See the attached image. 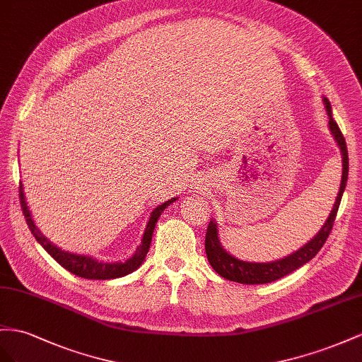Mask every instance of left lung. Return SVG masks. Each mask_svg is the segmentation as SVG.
<instances>
[{"label": "left lung", "mask_w": 362, "mask_h": 362, "mask_svg": "<svg viewBox=\"0 0 362 362\" xmlns=\"http://www.w3.org/2000/svg\"><path fill=\"white\" fill-rule=\"evenodd\" d=\"M323 101H325L327 117H329V129L332 132V135L338 144L339 150H341V156H343L341 158L343 159L341 185H339V191L337 195L335 204L332 211H330L326 223L311 241H308L302 249H298L290 256H285L282 259L273 261V262H245L241 259H236L235 256L227 253L223 249V245L218 240V226H216V221L211 220L208 226V232H206V241H204L206 255H208V261L212 265L214 270L221 277L227 279V281L245 284V285H259V284L274 282L277 279L293 273L294 270H297V268H300L302 265L311 261L326 243L330 230H332L335 216L339 208V203H341V197L347 183L349 154H347V146H346V139L343 136V133L339 130L335 119L332 118V107H330V103L327 98H323Z\"/></svg>", "instance_id": "1"}]
</instances>
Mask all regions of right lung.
<instances>
[{"label": "right lung", "mask_w": 362, "mask_h": 362, "mask_svg": "<svg viewBox=\"0 0 362 362\" xmlns=\"http://www.w3.org/2000/svg\"><path fill=\"white\" fill-rule=\"evenodd\" d=\"M19 200H21V208H23V212H24V216H25V221L28 224V229L32 230L36 241L44 247V249L49 253L51 257H54V259L62 267L66 268L68 272H71L72 274H76L78 277L94 279V281H106V279H117V277H122L126 274H130V273L135 272L136 268H139V265L144 262V259H146V256L148 253L154 227H156V223L159 220L160 214L177 199H171L168 202H165L163 204H159L158 208L151 212L146 230H144V236L141 240V244L138 245L135 255L129 257V259L124 261V262H101V261L95 259V257L69 253V252L59 249L57 245H54L53 243H49L45 238L44 233H40V230L37 229V226L35 224V221L32 218V214H30V211H28L25 197H24L23 183H19Z\"/></svg>", "instance_id": "right-lung-1"}]
</instances>
